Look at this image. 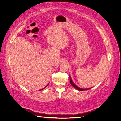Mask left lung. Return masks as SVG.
Masks as SVG:
<instances>
[{"mask_svg": "<svg viewBox=\"0 0 121 121\" xmlns=\"http://www.w3.org/2000/svg\"><path fill=\"white\" fill-rule=\"evenodd\" d=\"M69 78H70V84H71V85H72L73 87L75 88H76V89H78V90H80V91H84V90H88V89H90V88H89V89H82V88H80L78 87L77 86H76V85L73 82H72V80H71V78H70V76H69Z\"/></svg>", "mask_w": 121, "mask_h": 121, "instance_id": "obj_1", "label": "left lung"}]
</instances>
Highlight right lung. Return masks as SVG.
<instances>
[{
  "label": "right lung",
  "mask_w": 121,
  "mask_h": 121,
  "mask_svg": "<svg viewBox=\"0 0 121 121\" xmlns=\"http://www.w3.org/2000/svg\"><path fill=\"white\" fill-rule=\"evenodd\" d=\"M48 85H47V86H48Z\"/></svg>",
  "instance_id": "add662e5"
}]
</instances>
